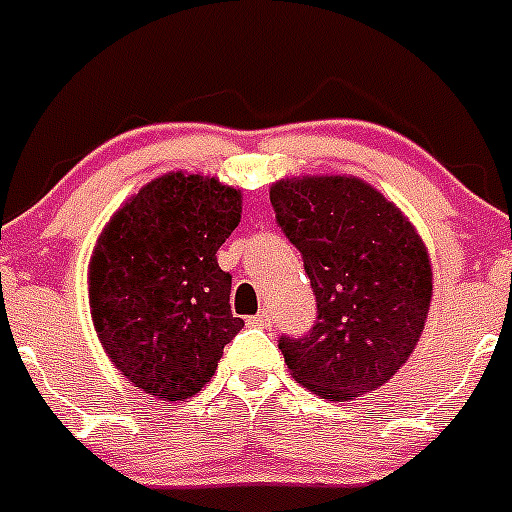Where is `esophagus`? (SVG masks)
I'll use <instances>...</instances> for the list:
<instances>
[{
    "label": "esophagus",
    "mask_w": 512,
    "mask_h": 512,
    "mask_svg": "<svg viewBox=\"0 0 512 512\" xmlns=\"http://www.w3.org/2000/svg\"><path fill=\"white\" fill-rule=\"evenodd\" d=\"M248 325L251 327H271V314L269 312H259L248 317Z\"/></svg>",
    "instance_id": "obj_1"
}]
</instances>
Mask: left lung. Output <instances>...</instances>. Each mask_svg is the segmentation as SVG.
Segmentation results:
<instances>
[{
    "label": "left lung",
    "instance_id": "8db88e82",
    "mask_svg": "<svg viewBox=\"0 0 512 512\" xmlns=\"http://www.w3.org/2000/svg\"><path fill=\"white\" fill-rule=\"evenodd\" d=\"M271 208L302 253L317 299L304 337H279L294 381L330 401L375 391L424 332L431 264L409 218L358 177H292L271 185Z\"/></svg>",
    "mask_w": 512,
    "mask_h": 512
}]
</instances>
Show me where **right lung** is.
I'll list each match as a JSON object with an SVG mask.
<instances>
[{"mask_svg":"<svg viewBox=\"0 0 512 512\" xmlns=\"http://www.w3.org/2000/svg\"><path fill=\"white\" fill-rule=\"evenodd\" d=\"M241 223V190L170 172L114 213L88 264L93 327L111 363L162 401L203 391L241 332L215 253Z\"/></svg>","mask_w":512,"mask_h":512,"instance_id":"add662e5","label":"right lung"}]
</instances>
